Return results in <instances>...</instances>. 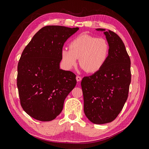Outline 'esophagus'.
Instances as JSON below:
<instances>
[{
  "mask_svg": "<svg viewBox=\"0 0 149 149\" xmlns=\"http://www.w3.org/2000/svg\"><path fill=\"white\" fill-rule=\"evenodd\" d=\"M76 80H77L78 82H79V81H81L82 78L81 77V76H76Z\"/></svg>",
  "mask_w": 149,
  "mask_h": 149,
  "instance_id": "esophagus-1",
  "label": "esophagus"
}]
</instances>
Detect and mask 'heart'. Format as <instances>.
<instances>
[{
	"instance_id": "1",
	"label": "heart",
	"mask_w": 149,
	"mask_h": 149,
	"mask_svg": "<svg viewBox=\"0 0 149 149\" xmlns=\"http://www.w3.org/2000/svg\"><path fill=\"white\" fill-rule=\"evenodd\" d=\"M70 49L64 48L61 52L63 66L67 70L73 69L79 63L88 73H95L104 65L109 54V47L103 38L82 33L71 40Z\"/></svg>"
}]
</instances>
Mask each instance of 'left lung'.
I'll use <instances>...</instances> for the list:
<instances>
[{
    "instance_id": "obj_1",
    "label": "left lung",
    "mask_w": 149,
    "mask_h": 149,
    "mask_svg": "<svg viewBox=\"0 0 149 149\" xmlns=\"http://www.w3.org/2000/svg\"><path fill=\"white\" fill-rule=\"evenodd\" d=\"M104 31L109 54L104 65L91 76L81 81L84 112L96 124L113 121L127 100L131 81L130 60L123 40L114 31Z\"/></svg>"
}]
</instances>
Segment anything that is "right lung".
Instances as JSON below:
<instances>
[{
    "mask_svg": "<svg viewBox=\"0 0 149 149\" xmlns=\"http://www.w3.org/2000/svg\"><path fill=\"white\" fill-rule=\"evenodd\" d=\"M78 27L48 25L40 29L24 49L17 66L20 104L40 121L55 119L76 84V75L60 68L61 52Z\"/></svg>",
    "mask_w": 149,
    "mask_h": 149,
    "instance_id": "1",
    "label": "right lung"
}]
</instances>
